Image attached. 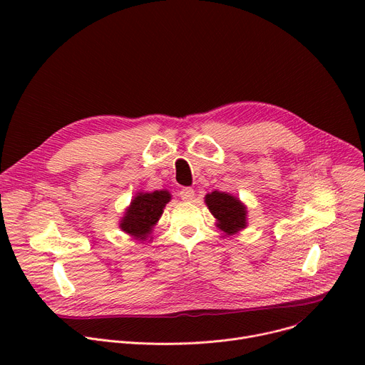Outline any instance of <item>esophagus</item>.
I'll return each instance as SVG.
<instances>
[{
    "mask_svg": "<svg viewBox=\"0 0 365 365\" xmlns=\"http://www.w3.org/2000/svg\"><path fill=\"white\" fill-rule=\"evenodd\" d=\"M179 195L183 201H192L195 198V190L192 187H183L179 192Z\"/></svg>",
    "mask_w": 365,
    "mask_h": 365,
    "instance_id": "obj_1",
    "label": "esophagus"
}]
</instances>
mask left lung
I'll use <instances>...</instances> for the list:
<instances>
[{"instance_id": "left-lung-1", "label": "left lung", "mask_w": 365, "mask_h": 365, "mask_svg": "<svg viewBox=\"0 0 365 365\" xmlns=\"http://www.w3.org/2000/svg\"><path fill=\"white\" fill-rule=\"evenodd\" d=\"M205 204L217 219V226L227 235H232L245 227L247 210L238 198L215 190V192L205 195Z\"/></svg>"}]
</instances>
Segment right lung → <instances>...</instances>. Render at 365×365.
Segmentation results:
<instances>
[{
	"instance_id": "right-lung-1",
	"label": "right lung",
	"mask_w": 365,
	"mask_h": 365,
	"mask_svg": "<svg viewBox=\"0 0 365 365\" xmlns=\"http://www.w3.org/2000/svg\"><path fill=\"white\" fill-rule=\"evenodd\" d=\"M170 201L167 190H155L150 194H139L131 201V205L121 220L124 232L145 240L152 226L158 222L163 215V208Z\"/></svg>"
}]
</instances>
